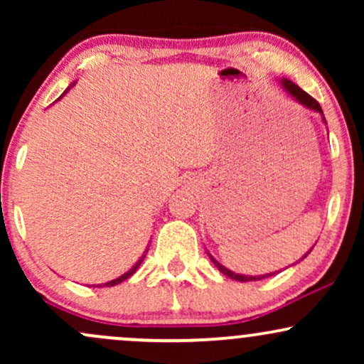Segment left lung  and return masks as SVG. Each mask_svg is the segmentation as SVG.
<instances>
[{
  "label": "left lung",
  "mask_w": 364,
  "mask_h": 364,
  "mask_svg": "<svg viewBox=\"0 0 364 364\" xmlns=\"http://www.w3.org/2000/svg\"><path fill=\"white\" fill-rule=\"evenodd\" d=\"M282 85H284V89H286L287 92H289V94L292 95V97L296 99V101H298V102H301L303 106L310 107V109H315V111H318L320 114L323 116V111H321V107H320L318 101H315V99H313L310 94H306V92H304L303 89H299V87L296 85V83H292L291 80H282ZM323 121H325V118H323ZM306 255H308V253H306ZM306 255H304V257H306ZM304 257H303V258H304ZM210 260L214 262V265L217 267V269L220 270V272H223L224 275H228V277L235 279V281H241V282L260 281V279L270 277V275H272V274H267V275H258V277H248V275H240V274H235V272H231V270H229V269H225V267L220 265V263L217 262V260H214V258H212V257H210Z\"/></svg>",
  "instance_id": "8db88e82"
}]
</instances>
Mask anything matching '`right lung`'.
<instances>
[{
    "label": "right lung",
    "instance_id": "obj_1",
    "mask_svg": "<svg viewBox=\"0 0 364 364\" xmlns=\"http://www.w3.org/2000/svg\"><path fill=\"white\" fill-rule=\"evenodd\" d=\"M66 90H68V89H66ZM65 94H66V92H65ZM144 258H145V255H144V257H141V258H140V260H139V262H136V263H135V265H133V267H132V269H129V270H128V272H124L123 275H119V277H118V279H114V281H109V282H106V284H104V286H116V284H119V282L127 281V279H128V277H132V275L136 272V269H139V267H140V263H141V262H144Z\"/></svg>",
    "mask_w": 364,
    "mask_h": 364
}]
</instances>
